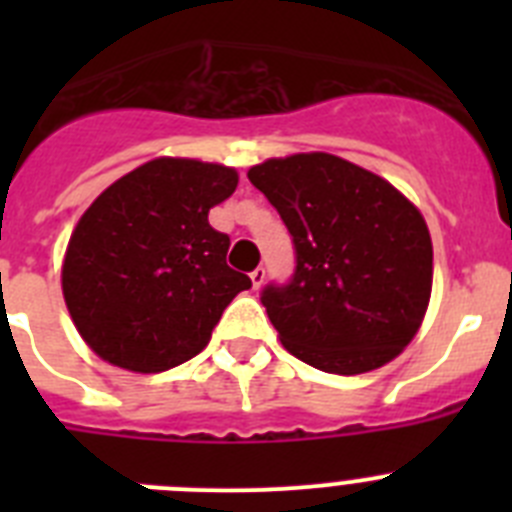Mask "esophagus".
<instances>
[{"instance_id": "obj_1", "label": "esophagus", "mask_w": 512, "mask_h": 512, "mask_svg": "<svg viewBox=\"0 0 512 512\" xmlns=\"http://www.w3.org/2000/svg\"><path fill=\"white\" fill-rule=\"evenodd\" d=\"M251 282H253V289H259L261 284L266 282V269H264V266H256V269L251 271Z\"/></svg>"}]
</instances>
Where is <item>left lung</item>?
Listing matches in <instances>:
<instances>
[{
	"label": "left lung",
	"mask_w": 512,
	"mask_h": 512,
	"mask_svg": "<svg viewBox=\"0 0 512 512\" xmlns=\"http://www.w3.org/2000/svg\"><path fill=\"white\" fill-rule=\"evenodd\" d=\"M277 207L295 274L261 305L284 348L328 374H364L413 341L431 300L433 246L423 215L390 182L330 153L253 166Z\"/></svg>",
	"instance_id": "obj_1"
}]
</instances>
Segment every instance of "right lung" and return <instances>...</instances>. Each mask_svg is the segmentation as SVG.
<instances>
[{"label": "right lung", "mask_w": 512, "mask_h": 512, "mask_svg": "<svg viewBox=\"0 0 512 512\" xmlns=\"http://www.w3.org/2000/svg\"><path fill=\"white\" fill-rule=\"evenodd\" d=\"M235 169L153 158L117 179L71 233L61 284L76 330L104 361L166 372L207 346L251 279L225 264L230 238L207 220Z\"/></svg>", "instance_id": "right-lung-1"}]
</instances>
